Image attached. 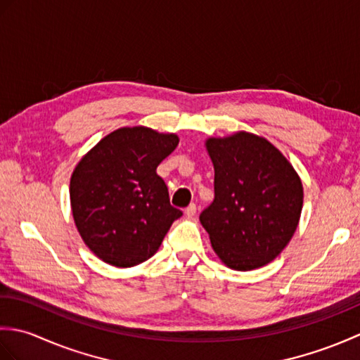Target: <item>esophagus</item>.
Returning <instances> with one entry per match:
<instances>
[{
	"mask_svg": "<svg viewBox=\"0 0 360 360\" xmlns=\"http://www.w3.org/2000/svg\"><path fill=\"white\" fill-rule=\"evenodd\" d=\"M195 213H196V204L192 202V204H190L188 207L186 209V215H187V217H193Z\"/></svg>",
	"mask_w": 360,
	"mask_h": 360,
	"instance_id": "esophagus-1",
	"label": "esophagus"
}]
</instances>
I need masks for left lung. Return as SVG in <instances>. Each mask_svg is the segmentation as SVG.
I'll list each match as a JSON object with an SVG mask.
<instances>
[{
    "mask_svg": "<svg viewBox=\"0 0 360 360\" xmlns=\"http://www.w3.org/2000/svg\"><path fill=\"white\" fill-rule=\"evenodd\" d=\"M205 145L215 168V198L200 221L213 250L235 271L271 263L300 219V178L271 142L255 134L236 133Z\"/></svg>",
    "mask_w": 360,
    "mask_h": 360,
    "instance_id": "1",
    "label": "left lung"
}]
</instances>
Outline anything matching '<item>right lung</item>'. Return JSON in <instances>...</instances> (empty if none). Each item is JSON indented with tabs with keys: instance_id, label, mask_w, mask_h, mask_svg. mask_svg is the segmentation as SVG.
Segmentation results:
<instances>
[{
	"instance_id": "right-lung-1",
	"label": "right lung",
	"mask_w": 360,
	"mask_h": 360,
	"mask_svg": "<svg viewBox=\"0 0 360 360\" xmlns=\"http://www.w3.org/2000/svg\"><path fill=\"white\" fill-rule=\"evenodd\" d=\"M178 136L147 127L120 128L75 167L71 207L86 246L105 263L131 267L159 249L174 219L158 165L178 147Z\"/></svg>"
}]
</instances>
